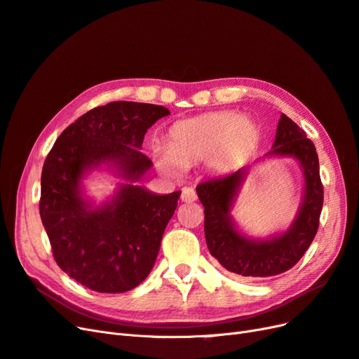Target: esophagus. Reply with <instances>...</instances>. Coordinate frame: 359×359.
I'll return each mask as SVG.
<instances>
[{
  "label": "esophagus",
  "instance_id": "obj_1",
  "mask_svg": "<svg viewBox=\"0 0 359 359\" xmlns=\"http://www.w3.org/2000/svg\"><path fill=\"white\" fill-rule=\"evenodd\" d=\"M198 199V194L196 191H194V189L191 187H186L182 189V193H181V201L186 202V203H191Z\"/></svg>",
  "mask_w": 359,
  "mask_h": 359
}]
</instances>
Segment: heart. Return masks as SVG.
I'll return each mask as SVG.
<instances>
[{
  "instance_id": "b5f03b06",
  "label": "heart",
  "mask_w": 359,
  "mask_h": 359,
  "mask_svg": "<svg viewBox=\"0 0 359 359\" xmlns=\"http://www.w3.org/2000/svg\"><path fill=\"white\" fill-rule=\"evenodd\" d=\"M259 127L236 112H210L173 124L168 133V149H157L158 166L181 173L184 166L206 160L214 172H229L253 153Z\"/></svg>"
}]
</instances>
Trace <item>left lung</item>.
<instances>
[{
    "label": "left lung",
    "mask_w": 359,
    "mask_h": 359,
    "mask_svg": "<svg viewBox=\"0 0 359 359\" xmlns=\"http://www.w3.org/2000/svg\"><path fill=\"white\" fill-rule=\"evenodd\" d=\"M274 156L295 158L306 181L297 219L283 233L255 240L236 229L231 210L247 168L201 182L196 187L199 201L205 206V240L210 253L227 271L244 277H271L290 269L307 252L319 227L323 186L316 148L306 132L285 114L280 116L273 149L265 154Z\"/></svg>",
    "instance_id": "left-lung-1"
}]
</instances>
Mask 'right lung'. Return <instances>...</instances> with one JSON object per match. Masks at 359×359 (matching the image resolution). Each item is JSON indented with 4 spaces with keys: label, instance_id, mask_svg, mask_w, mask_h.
Returning a JSON list of instances; mask_svg holds the SVG:
<instances>
[{
    "label": "right lung",
    "instance_id": "1",
    "mask_svg": "<svg viewBox=\"0 0 359 359\" xmlns=\"http://www.w3.org/2000/svg\"><path fill=\"white\" fill-rule=\"evenodd\" d=\"M170 112L163 106L112 102L94 107L57 139L41 170L40 217L58 266L82 286L121 293L151 273L181 191L156 194L133 182L153 166L140 153L147 130ZM109 164L129 182L94 207L81 178Z\"/></svg>",
    "mask_w": 359,
    "mask_h": 359
}]
</instances>
